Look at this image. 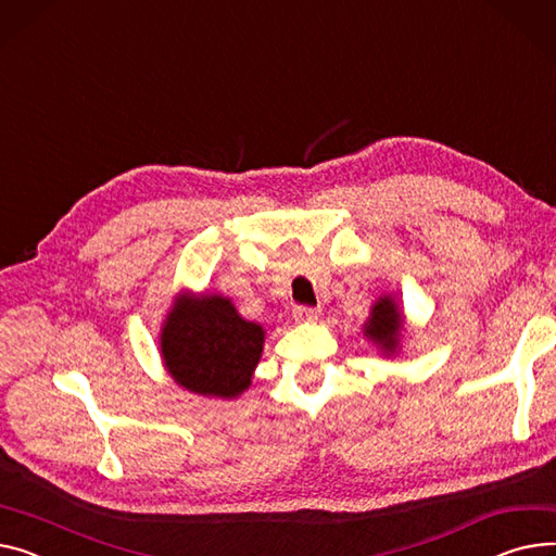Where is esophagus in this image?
Wrapping results in <instances>:
<instances>
[{"label": "esophagus", "instance_id": "obj_1", "mask_svg": "<svg viewBox=\"0 0 556 556\" xmlns=\"http://www.w3.org/2000/svg\"><path fill=\"white\" fill-rule=\"evenodd\" d=\"M292 315H294V319H298V321H317L321 311L319 308H311V306H298V308L292 311Z\"/></svg>", "mask_w": 556, "mask_h": 556}]
</instances>
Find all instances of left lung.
I'll return each mask as SVG.
<instances>
[{"label":"left lung","instance_id":"left-lung-1","mask_svg":"<svg viewBox=\"0 0 556 556\" xmlns=\"http://www.w3.org/2000/svg\"><path fill=\"white\" fill-rule=\"evenodd\" d=\"M404 319V311L397 306L393 294H382L362 324V332L384 357H395L402 351V340L406 332Z\"/></svg>","mask_w":556,"mask_h":556}]
</instances>
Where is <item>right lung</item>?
<instances>
[{
    "mask_svg": "<svg viewBox=\"0 0 556 556\" xmlns=\"http://www.w3.org/2000/svg\"><path fill=\"white\" fill-rule=\"evenodd\" d=\"M264 342V326L241 317L226 294L190 290L176 294L159 336L163 366L178 387L224 400L250 389Z\"/></svg>",
    "mask_w": 556,
    "mask_h": 556,
    "instance_id": "1",
    "label": "right lung"
}]
</instances>
